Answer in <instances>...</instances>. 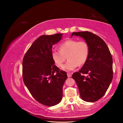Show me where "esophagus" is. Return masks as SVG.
Returning a JSON list of instances; mask_svg holds the SVG:
<instances>
[{"instance_id":"obj_1","label":"esophagus","mask_w":123,"mask_h":123,"mask_svg":"<svg viewBox=\"0 0 123 123\" xmlns=\"http://www.w3.org/2000/svg\"><path fill=\"white\" fill-rule=\"evenodd\" d=\"M67 76L68 77H71L72 76V73H67Z\"/></svg>"}]
</instances>
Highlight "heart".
Returning a JSON list of instances; mask_svg holds the SVG:
<instances>
[{"label": "heart", "instance_id": "obj_1", "mask_svg": "<svg viewBox=\"0 0 123 123\" xmlns=\"http://www.w3.org/2000/svg\"><path fill=\"white\" fill-rule=\"evenodd\" d=\"M59 51L53 50L51 56L55 65L61 67L66 58L68 61L62 66V69L69 71L73 70L78 66L86 62L89 54V46L85 41L69 39L59 44Z\"/></svg>", "mask_w": 123, "mask_h": 123}]
</instances>
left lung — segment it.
I'll use <instances>...</instances> for the list:
<instances>
[{"label": "left lung", "mask_w": 123, "mask_h": 123, "mask_svg": "<svg viewBox=\"0 0 123 123\" xmlns=\"http://www.w3.org/2000/svg\"><path fill=\"white\" fill-rule=\"evenodd\" d=\"M73 35L83 38L89 46L86 62L78 72L73 74L81 98L94 102L105 94L113 79L112 56L105 42L88 31L73 32Z\"/></svg>", "instance_id": "8db88e82"}]
</instances>
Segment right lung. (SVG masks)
Here are the masks:
<instances>
[{"mask_svg": "<svg viewBox=\"0 0 123 123\" xmlns=\"http://www.w3.org/2000/svg\"><path fill=\"white\" fill-rule=\"evenodd\" d=\"M63 34L43 35L34 41L23 61L24 84L37 101L47 106L57 105L62 97V86L67 79L64 71L54 65L51 56L53 45Z\"/></svg>", "mask_w": 123, "mask_h": 123, "instance_id": "obj_1", "label": "right lung"}]
</instances>
